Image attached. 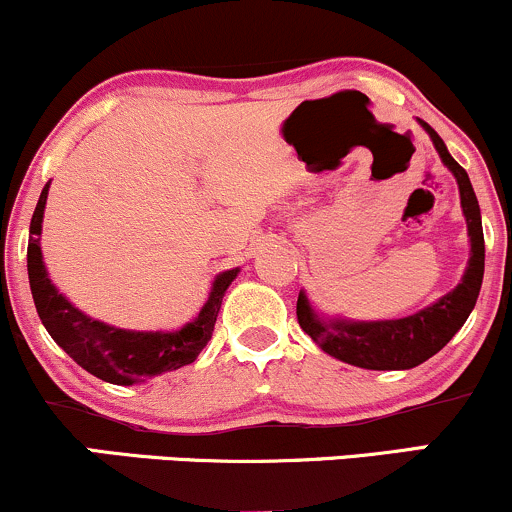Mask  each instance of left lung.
<instances>
[{"mask_svg":"<svg viewBox=\"0 0 512 512\" xmlns=\"http://www.w3.org/2000/svg\"><path fill=\"white\" fill-rule=\"evenodd\" d=\"M436 146L440 161L455 175L460 187V204L469 233V262L462 281L436 303L426 305L419 313L397 317V320H349V317H325L310 305L305 291L298 293L296 315L298 325L313 337L325 354H330L349 366L368 370H409L438 354L445 344L460 332L469 313L477 305L481 279H484V231H481V211L474 187L448 146L428 122L419 120Z\"/></svg>","mask_w":512,"mask_h":512,"instance_id":"1","label":"left lung"}]
</instances>
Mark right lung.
Masks as SVG:
<instances>
[{
  "label": "right lung",
  "instance_id": "1",
  "mask_svg": "<svg viewBox=\"0 0 512 512\" xmlns=\"http://www.w3.org/2000/svg\"><path fill=\"white\" fill-rule=\"evenodd\" d=\"M50 182L40 192L31 219V236H28V281L35 310L40 322L57 346H62L69 356L96 378L113 385H134L156 375L178 370L192 363L199 351L207 346L214 332V322L219 317L221 301L228 286L236 279L240 267L226 269L216 274L211 284L207 303L202 305L197 317L180 330H158V332H137L113 327L108 322L93 320L81 313L76 305L67 301L50 281L48 269L40 250V233H43V214L48 202Z\"/></svg>",
  "mask_w": 512,
  "mask_h": 512
}]
</instances>
